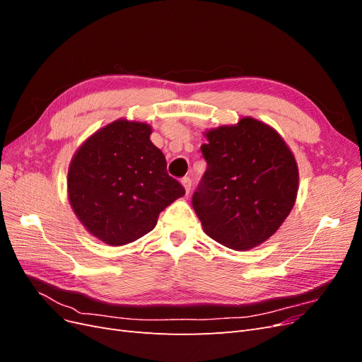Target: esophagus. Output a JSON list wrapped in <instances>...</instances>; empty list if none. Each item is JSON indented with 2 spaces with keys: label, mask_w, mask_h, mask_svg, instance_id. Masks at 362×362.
<instances>
[{
  "label": "esophagus",
  "mask_w": 362,
  "mask_h": 362,
  "mask_svg": "<svg viewBox=\"0 0 362 362\" xmlns=\"http://www.w3.org/2000/svg\"><path fill=\"white\" fill-rule=\"evenodd\" d=\"M181 184L184 185L185 193H189L190 189H192V178H190V177H184V178L181 180Z\"/></svg>",
  "instance_id": "esophagus-1"
}]
</instances>
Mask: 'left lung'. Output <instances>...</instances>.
Listing matches in <instances>:
<instances>
[{"label": "left lung", "mask_w": 362, "mask_h": 362, "mask_svg": "<svg viewBox=\"0 0 362 362\" xmlns=\"http://www.w3.org/2000/svg\"><path fill=\"white\" fill-rule=\"evenodd\" d=\"M206 170L192 204L208 237L247 250L278 231L298 194V164L275 129L252 117L206 133Z\"/></svg>", "instance_id": "1"}]
</instances>
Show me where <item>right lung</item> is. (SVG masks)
Instances as JSON below:
<instances>
[{"instance_id":"obj_1","label":"right lung","mask_w":362,"mask_h":362,"mask_svg":"<svg viewBox=\"0 0 362 362\" xmlns=\"http://www.w3.org/2000/svg\"><path fill=\"white\" fill-rule=\"evenodd\" d=\"M149 136L144 122L116 120L87 139L72 158L71 205L87 231L107 245L144 237L164 208L185 193Z\"/></svg>"}]
</instances>
